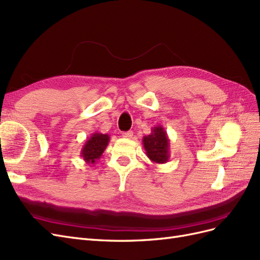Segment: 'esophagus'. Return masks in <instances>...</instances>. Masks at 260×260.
<instances>
[{
    "mask_svg": "<svg viewBox=\"0 0 260 260\" xmlns=\"http://www.w3.org/2000/svg\"><path fill=\"white\" fill-rule=\"evenodd\" d=\"M133 136V132L132 131H127V132H122V137L123 138H127V139H130L132 138Z\"/></svg>",
    "mask_w": 260,
    "mask_h": 260,
    "instance_id": "34e87169",
    "label": "esophagus"
}]
</instances>
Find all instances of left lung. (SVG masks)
<instances>
[{
  "mask_svg": "<svg viewBox=\"0 0 260 260\" xmlns=\"http://www.w3.org/2000/svg\"><path fill=\"white\" fill-rule=\"evenodd\" d=\"M142 143L146 155L152 163L164 164L171 157L170 139L162 125H156L152 128L151 135L143 137Z\"/></svg>",
  "mask_w": 260,
  "mask_h": 260,
  "instance_id": "8db88e82",
  "label": "left lung"
}]
</instances>
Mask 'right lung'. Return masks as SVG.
<instances>
[{
	"label": "right lung",
	"mask_w": 260,
	"mask_h": 260,
	"mask_svg": "<svg viewBox=\"0 0 260 260\" xmlns=\"http://www.w3.org/2000/svg\"><path fill=\"white\" fill-rule=\"evenodd\" d=\"M109 140L110 138L107 133L103 135L100 132H94L84 143L81 151V157H83L86 164H95L103 155L104 151L106 150Z\"/></svg>",
	"instance_id": "1"
}]
</instances>
